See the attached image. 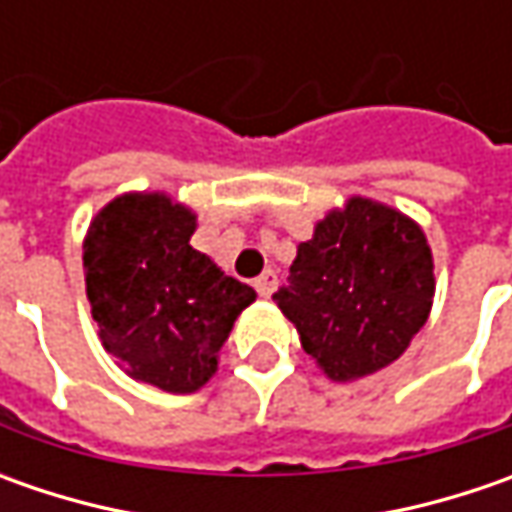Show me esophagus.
I'll list each match as a JSON object with an SVG mask.
<instances>
[{"mask_svg":"<svg viewBox=\"0 0 512 512\" xmlns=\"http://www.w3.org/2000/svg\"><path fill=\"white\" fill-rule=\"evenodd\" d=\"M276 285H279V279H276V273H273V270H265V273L253 282V287L259 290V296H270V293L276 290Z\"/></svg>","mask_w":512,"mask_h":512,"instance_id":"obj_1","label":"esophagus"}]
</instances>
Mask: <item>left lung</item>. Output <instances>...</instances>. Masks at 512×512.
<instances>
[{"mask_svg": "<svg viewBox=\"0 0 512 512\" xmlns=\"http://www.w3.org/2000/svg\"><path fill=\"white\" fill-rule=\"evenodd\" d=\"M422 227L362 196L330 210L296 250L273 302L333 382L362 379L407 350L433 305Z\"/></svg>", "mask_w": 512, "mask_h": 512, "instance_id": "left-lung-1", "label": "left lung"}]
</instances>
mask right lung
I'll return each mask as SVG.
<instances>
[{"label": "right lung", "mask_w": 512, "mask_h": 512, "mask_svg": "<svg viewBox=\"0 0 512 512\" xmlns=\"http://www.w3.org/2000/svg\"><path fill=\"white\" fill-rule=\"evenodd\" d=\"M196 216L165 193H128L96 213L85 236V285L110 356L133 379L193 393L256 290L190 247Z\"/></svg>", "instance_id": "right-lung-1"}]
</instances>
